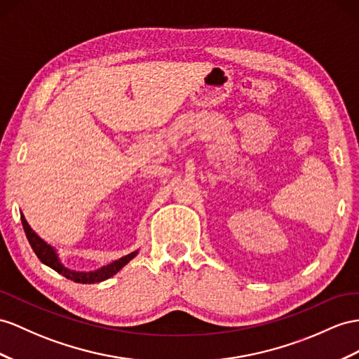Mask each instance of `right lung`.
<instances>
[{
	"label": "right lung",
	"mask_w": 359,
	"mask_h": 359,
	"mask_svg": "<svg viewBox=\"0 0 359 359\" xmlns=\"http://www.w3.org/2000/svg\"><path fill=\"white\" fill-rule=\"evenodd\" d=\"M21 222H22V227H24V231H25V235H27V240H29L33 252L41 259V262H43L45 265H48L50 269H53L54 271H57L59 274L65 276L67 279L74 280L77 283H97V282H101V280H106L109 278H112V276L116 274L119 270H121L128 261H130L132 258H135L136 253H137V252H133L130 255H126V256H123V258L116 259L115 262L109 264V265H106V267L100 269L97 271H92V273L72 271V270H68V269L63 267V265L57 259V255L54 253V250L51 249V247L45 241H42L41 238L32 231V227L29 226V223H27V219L24 218V215H21Z\"/></svg>",
	"instance_id": "add662e5"
}]
</instances>
